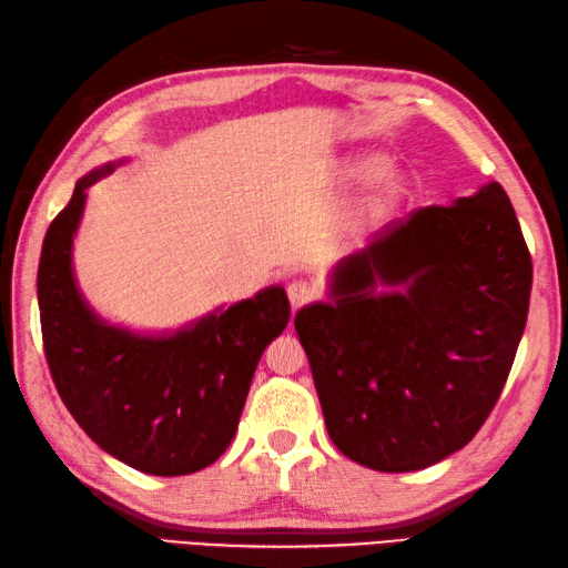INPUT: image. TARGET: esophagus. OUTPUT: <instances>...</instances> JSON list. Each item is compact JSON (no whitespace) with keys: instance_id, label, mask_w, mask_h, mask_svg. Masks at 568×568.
Instances as JSON below:
<instances>
[{"instance_id":"34e87169","label":"esophagus","mask_w":568,"mask_h":568,"mask_svg":"<svg viewBox=\"0 0 568 568\" xmlns=\"http://www.w3.org/2000/svg\"><path fill=\"white\" fill-rule=\"evenodd\" d=\"M286 294H288V302H292L294 312H296V308L306 306V304H312L314 296H316L312 284H308V282H298V280L286 286Z\"/></svg>"}]
</instances>
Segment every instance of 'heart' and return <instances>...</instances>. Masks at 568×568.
<instances>
[{"mask_svg":"<svg viewBox=\"0 0 568 568\" xmlns=\"http://www.w3.org/2000/svg\"><path fill=\"white\" fill-rule=\"evenodd\" d=\"M378 168H381V158H361V160H356V163H353L351 173L353 175H371V173H376ZM403 197H405L403 178H398V175L381 178L376 190H373V195L368 200L371 215H376V217L388 215L390 210L398 207V202Z\"/></svg>","mask_w":568,"mask_h":568,"instance_id":"obj_1","label":"heart"}]
</instances>
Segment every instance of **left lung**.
Returning <instances> with one entry per match:
<instances>
[{
    "label": "left lung",
    "instance_id": "1",
    "mask_svg": "<svg viewBox=\"0 0 568 568\" xmlns=\"http://www.w3.org/2000/svg\"><path fill=\"white\" fill-rule=\"evenodd\" d=\"M529 294L531 256L499 183L385 224L336 266L328 302L294 318L334 445L378 473L463 450L505 388Z\"/></svg>",
    "mask_w": 568,
    "mask_h": 568
}]
</instances>
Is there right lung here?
I'll return each mask as SVG.
<instances>
[{
  "instance_id": "add662e5",
  "label": "right lung",
  "mask_w": 568,
  "mask_h": 568,
  "mask_svg": "<svg viewBox=\"0 0 568 568\" xmlns=\"http://www.w3.org/2000/svg\"><path fill=\"white\" fill-rule=\"evenodd\" d=\"M113 168L81 178L49 224L37 274L47 363L63 405L101 450L145 475H192L227 450L256 363L292 308L284 288L270 286L168 336L95 316L73 280L71 247L85 190Z\"/></svg>"
}]
</instances>
